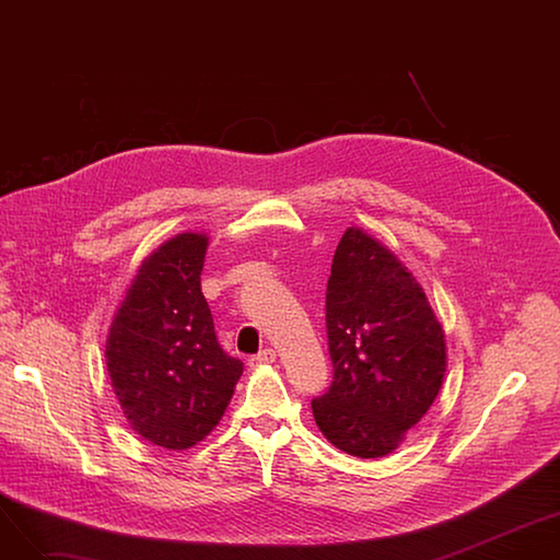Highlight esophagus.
Returning a JSON list of instances; mask_svg holds the SVG:
<instances>
[{
    "label": "esophagus",
    "instance_id": "34e87169",
    "mask_svg": "<svg viewBox=\"0 0 560 560\" xmlns=\"http://www.w3.org/2000/svg\"><path fill=\"white\" fill-rule=\"evenodd\" d=\"M275 361H277V351L272 347H265V349L258 351V354H254L247 361V365L249 368H260V365H268V363H275Z\"/></svg>",
    "mask_w": 560,
    "mask_h": 560
}]
</instances>
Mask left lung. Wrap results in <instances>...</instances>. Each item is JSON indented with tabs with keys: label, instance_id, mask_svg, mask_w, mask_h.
Listing matches in <instances>:
<instances>
[{
	"label": "left lung",
	"instance_id": "left-lung-1",
	"mask_svg": "<svg viewBox=\"0 0 560 560\" xmlns=\"http://www.w3.org/2000/svg\"><path fill=\"white\" fill-rule=\"evenodd\" d=\"M325 313L334 381L311 401L315 422L351 456H386L443 386V327L395 254L354 226L336 247Z\"/></svg>",
	"mask_w": 560,
	"mask_h": 560
}]
</instances>
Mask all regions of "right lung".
Listing matches in <instances>:
<instances>
[{"instance_id": "right-lung-1", "label": "right lung", "mask_w": 560, "mask_h": 560, "mask_svg": "<svg viewBox=\"0 0 560 560\" xmlns=\"http://www.w3.org/2000/svg\"><path fill=\"white\" fill-rule=\"evenodd\" d=\"M209 238L179 233L144 258L106 340L113 390L152 445L188 450L224 416L243 361L220 347L199 275Z\"/></svg>"}]
</instances>
